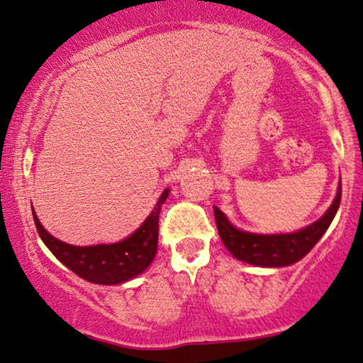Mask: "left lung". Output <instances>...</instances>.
Returning <instances> with one entry per match:
<instances>
[{
	"mask_svg": "<svg viewBox=\"0 0 363 363\" xmlns=\"http://www.w3.org/2000/svg\"><path fill=\"white\" fill-rule=\"evenodd\" d=\"M342 184L337 191L335 201L328 207V211L317 222H313L306 229L292 232V234L259 235L235 229L225 219L224 212L214 206V216L217 230L227 250L235 259L244 262L259 265V267H284V265L296 264L303 255L311 252V249L318 242V239L325 234L330 222L337 214L340 206Z\"/></svg>",
	"mask_w": 363,
	"mask_h": 363,
	"instance_id": "left-lung-1",
	"label": "left lung"
}]
</instances>
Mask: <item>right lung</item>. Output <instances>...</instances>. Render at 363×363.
<instances>
[{"label": "right lung", "mask_w": 363, "mask_h": 363, "mask_svg": "<svg viewBox=\"0 0 363 363\" xmlns=\"http://www.w3.org/2000/svg\"><path fill=\"white\" fill-rule=\"evenodd\" d=\"M167 194L169 189L162 192L151 216L133 235L116 244L88 245V247L69 245L52 238L40 224L35 211H33V219H35L38 234L43 242L67 269L88 282L113 286V284H123L125 280L136 277L152 262L157 252L159 212L164 201L167 199Z\"/></svg>", "instance_id": "1"}]
</instances>
